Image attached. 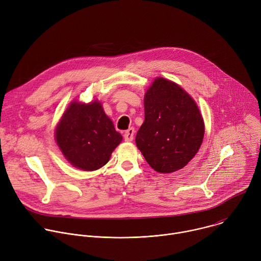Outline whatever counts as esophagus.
<instances>
[{"label": "esophagus", "mask_w": 261, "mask_h": 261, "mask_svg": "<svg viewBox=\"0 0 261 261\" xmlns=\"http://www.w3.org/2000/svg\"><path fill=\"white\" fill-rule=\"evenodd\" d=\"M134 133H135L134 128H129L127 131H125L124 133L125 141H132L134 138Z\"/></svg>", "instance_id": "esophagus-1"}]
</instances>
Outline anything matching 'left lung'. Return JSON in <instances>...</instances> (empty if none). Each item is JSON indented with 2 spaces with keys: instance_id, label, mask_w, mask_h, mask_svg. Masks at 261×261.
<instances>
[{
  "instance_id": "1",
  "label": "left lung",
  "mask_w": 261,
  "mask_h": 261,
  "mask_svg": "<svg viewBox=\"0 0 261 261\" xmlns=\"http://www.w3.org/2000/svg\"><path fill=\"white\" fill-rule=\"evenodd\" d=\"M200 110L179 85L156 77L144 95V122L136 145L160 173L180 170L196 155L204 138Z\"/></svg>"
}]
</instances>
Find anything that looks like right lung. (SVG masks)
Listing matches in <instances>:
<instances>
[{
	"mask_svg": "<svg viewBox=\"0 0 261 261\" xmlns=\"http://www.w3.org/2000/svg\"><path fill=\"white\" fill-rule=\"evenodd\" d=\"M122 139L97 100L72 101L55 129L56 143L65 159L84 171L105 166Z\"/></svg>",
	"mask_w": 261,
	"mask_h": 261,
	"instance_id": "obj_1",
	"label": "right lung"
}]
</instances>
